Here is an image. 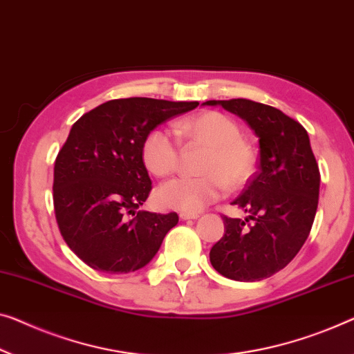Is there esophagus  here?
<instances>
[{"mask_svg":"<svg viewBox=\"0 0 354 354\" xmlns=\"http://www.w3.org/2000/svg\"><path fill=\"white\" fill-rule=\"evenodd\" d=\"M179 218L183 221H187V219H197L198 214L197 213H179Z\"/></svg>","mask_w":354,"mask_h":354,"instance_id":"34e87169","label":"esophagus"}]
</instances>
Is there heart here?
<instances>
[{"label": "heart", "mask_w": 354, "mask_h": 354, "mask_svg": "<svg viewBox=\"0 0 354 354\" xmlns=\"http://www.w3.org/2000/svg\"><path fill=\"white\" fill-rule=\"evenodd\" d=\"M178 133L197 145L209 147L202 167L205 176L175 178L162 184L157 191L160 207L178 211L203 209L223 197L230 187H241L256 170V152L241 140V130L235 120L218 111H208L176 124ZM141 157L147 171L165 178L176 171L179 147L163 129H154L145 136Z\"/></svg>", "instance_id": "heart-1"}]
</instances>
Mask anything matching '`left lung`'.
Returning <instances> with one entry per match:
<instances>
[{
	"mask_svg": "<svg viewBox=\"0 0 354 354\" xmlns=\"http://www.w3.org/2000/svg\"><path fill=\"white\" fill-rule=\"evenodd\" d=\"M203 104L236 114L259 138V171L232 202L248 216H224V235L209 261L225 278L261 281L286 267L308 239L318 208V163L307 130L279 109L246 98Z\"/></svg>",
	"mask_w": 354,
	"mask_h": 354,
	"instance_id": "8db88e82",
	"label": "left lung"
}]
</instances>
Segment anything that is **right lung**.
<instances>
[{"label":"right lung","instance_id":"obj_1","mask_svg":"<svg viewBox=\"0 0 354 354\" xmlns=\"http://www.w3.org/2000/svg\"><path fill=\"white\" fill-rule=\"evenodd\" d=\"M197 106L198 102L119 98L73 124L55 159L54 208L66 245L88 267L140 270L178 224L176 213L136 211L152 189L141 146L157 125Z\"/></svg>","mask_w":354,"mask_h":354}]
</instances>
